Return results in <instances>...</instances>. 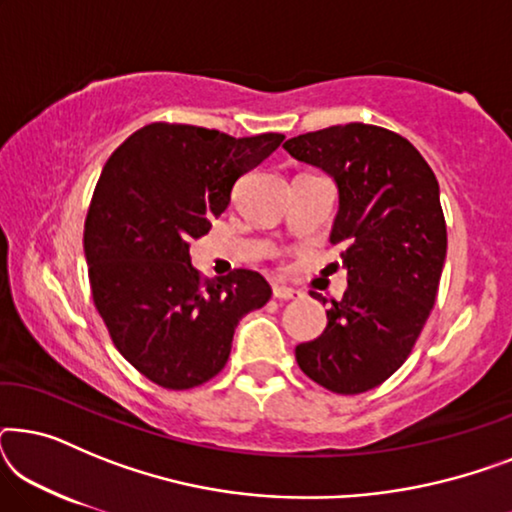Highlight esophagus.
I'll return each mask as SVG.
<instances>
[{
    "label": "esophagus",
    "mask_w": 512,
    "mask_h": 512,
    "mask_svg": "<svg viewBox=\"0 0 512 512\" xmlns=\"http://www.w3.org/2000/svg\"><path fill=\"white\" fill-rule=\"evenodd\" d=\"M272 296L279 300H298V298H303V293H300L298 289H291V286L277 284V286H272Z\"/></svg>",
    "instance_id": "obj_1"
}]
</instances>
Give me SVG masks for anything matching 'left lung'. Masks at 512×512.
Segmentation results:
<instances>
[{"label":"left lung","mask_w":512,"mask_h":512,"mask_svg":"<svg viewBox=\"0 0 512 512\" xmlns=\"http://www.w3.org/2000/svg\"><path fill=\"white\" fill-rule=\"evenodd\" d=\"M284 149L338 186L331 244L347 268L345 296L296 361L328 391L363 394L403 366L436 303L447 254L436 174L408 139L366 123L307 132Z\"/></svg>","instance_id":"1"}]
</instances>
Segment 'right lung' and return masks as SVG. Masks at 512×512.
Masks as SVG:
<instances>
[{"label": "right lung", "mask_w": 512, "mask_h": 512, "mask_svg": "<svg viewBox=\"0 0 512 512\" xmlns=\"http://www.w3.org/2000/svg\"><path fill=\"white\" fill-rule=\"evenodd\" d=\"M282 139L151 123L102 167L83 233L90 291L123 359L160 387L191 389L219 375L240 319L272 296L254 270L202 282L188 247Z\"/></svg>", "instance_id": "add662e5"}]
</instances>
